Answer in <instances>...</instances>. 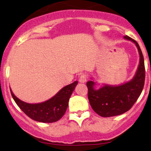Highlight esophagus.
Masks as SVG:
<instances>
[{"label": "esophagus", "mask_w": 151, "mask_h": 151, "mask_svg": "<svg viewBox=\"0 0 151 151\" xmlns=\"http://www.w3.org/2000/svg\"><path fill=\"white\" fill-rule=\"evenodd\" d=\"M79 80L81 83H85V82L87 81V75L85 74H82L79 77Z\"/></svg>", "instance_id": "esophagus-1"}]
</instances>
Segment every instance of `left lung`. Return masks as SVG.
<instances>
[{"label": "left lung", "instance_id": "1", "mask_svg": "<svg viewBox=\"0 0 151 151\" xmlns=\"http://www.w3.org/2000/svg\"><path fill=\"white\" fill-rule=\"evenodd\" d=\"M125 39L135 44L139 54L140 61L137 71L129 82L117 86H104L94 89V81H88V97L90 106L96 114L103 117L117 116L127 112L132 107L141 94L145 81V65L139 45L135 40L125 36Z\"/></svg>", "mask_w": 151, "mask_h": 151}]
</instances>
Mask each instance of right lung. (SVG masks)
<instances>
[{"label": "right lung", "mask_w": 151, "mask_h": 151, "mask_svg": "<svg viewBox=\"0 0 151 151\" xmlns=\"http://www.w3.org/2000/svg\"><path fill=\"white\" fill-rule=\"evenodd\" d=\"M78 83L76 81L62 88L55 96L45 102L31 104L25 103L16 96L10 89L12 96L18 106L26 115L35 121L53 123L61 119L65 113L70 97Z\"/></svg>", "instance_id": "1"}]
</instances>
